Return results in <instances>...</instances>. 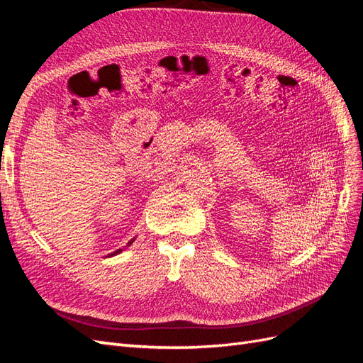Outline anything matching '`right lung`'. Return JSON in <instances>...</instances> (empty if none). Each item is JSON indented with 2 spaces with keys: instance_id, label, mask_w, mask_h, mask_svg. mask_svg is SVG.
<instances>
[{
  "instance_id": "add662e5",
  "label": "right lung",
  "mask_w": 363,
  "mask_h": 363,
  "mask_svg": "<svg viewBox=\"0 0 363 363\" xmlns=\"http://www.w3.org/2000/svg\"><path fill=\"white\" fill-rule=\"evenodd\" d=\"M135 239H136V238H133V239H131V240H130V242H128V244H127L125 247H130L131 244H133V242H135ZM123 250H124V248H119V250L113 251V252H112V255H108V256H115V255H119V252H123Z\"/></svg>"
}]
</instances>
